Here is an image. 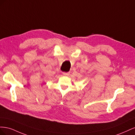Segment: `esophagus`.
Masks as SVG:
<instances>
[{"label":"esophagus","instance_id":"esophagus-1","mask_svg":"<svg viewBox=\"0 0 135 135\" xmlns=\"http://www.w3.org/2000/svg\"><path fill=\"white\" fill-rule=\"evenodd\" d=\"M69 74H70V73H63V75H66V76L69 75Z\"/></svg>","mask_w":135,"mask_h":135}]
</instances>
